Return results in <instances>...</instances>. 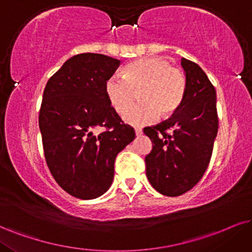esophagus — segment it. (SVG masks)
<instances>
[{
  "label": "esophagus",
  "instance_id": "esophagus-1",
  "mask_svg": "<svg viewBox=\"0 0 252 252\" xmlns=\"http://www.w3.org/2000/svg\"><path fill=\"white\" fill-rule=\"evenodd\" d=\"M142 134V131L140 128H135V135L136 136H140Z\"/></svg>",
  "mask_w": 252,
  "mask_h": 252
}]
</instances>
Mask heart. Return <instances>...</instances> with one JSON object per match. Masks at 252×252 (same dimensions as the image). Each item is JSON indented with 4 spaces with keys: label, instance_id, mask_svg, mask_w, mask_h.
<instances>
[{
    "label": "heart",
    "instance_id": "heart-1",
    "mask_svg": "<svg viewBox=\"0 0 252 252\" xmlns=\"http://www.w3.org/2000/svg\"><path fill=\"white\" fill-rule=\"evenodd\" d=\"M104 89L111 106L118 113L126 111L123 119L127 124L144 126L157 120L159 114L168 118L181 107L187 79L183 71L170 66L166 58L145 57L127 64L123 77L111 76ZM135 92H139L142 101L129 108Z\"/></svg>",
    "mask_w": 252,
    "mask_h": 252
}]
</instances>
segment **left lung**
<instances>
[{
    "instance_id": "left-lung-1",
    "label": "left lung",
    "mask_w": 252,
    "mask_h": 252,
    "mask_svg": "<svg viewBox=\"0 0 252 252\" xmlns=\"http://www.w3.org/2000/svg\"><path fill=\"white\" fill-rule=\"evenodd\" d=\"M187 91L181 107L168 120L144 133L153 148L146 155V175L155 190L179 196L190 190L208 168L219 129L216 91L204 71L182 58Z\"/></svg>"
}]
</instances>
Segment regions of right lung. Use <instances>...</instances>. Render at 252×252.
Instances as JSON below:
<instances>
[{
    "mask_svg": "<svg viewBox=\"0 0 252 252\" xmlns=\"http://www.w3.org/2000/svg\"><path fill=\"white\" fill-rule=\"evenodd\" d=\"M119 65L105 55H76L43 92L38 124L46 164L61 188L82 200L107 191L118 153L135 138L105 95V83Z\"/></svg>",
    "mask_w": 252,
    "mask_h": 252,
    "instance_id": "obj_1",
    "label": "right lung"
}]
</instances>
